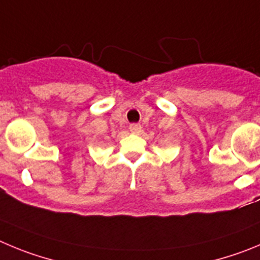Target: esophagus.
I'll return each instance as SVG.
<instances>
[{
    "mask_svg": "<svg viewBox=\"0 0 260 260\" xmlns=\"http://www.w3.org/2000/svg\"><path fill=\"white\" fill-rule=\"evenodd\" d=\"M129 131L132 133H139L141 131V125L140 124H131L129 125Z\"/></svg>",
    "mask_w": 260,
    "mask_h": 260,
    "instance_id": "34e87169",
    "label": "esophagus"
}]
</instances>
